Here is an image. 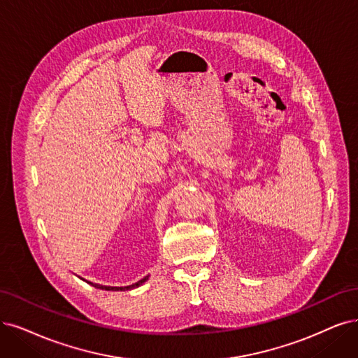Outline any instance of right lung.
<instances>
[{"instance_id":"add662e5","label":"right lung","mask_w":358,"mask_h":358,"mask_svg":"<svg viewBox=\"0 0 358 358\" xmlns=\"http://www.w3.org/2000/svg\"><path fill=\"white\" fill-rule=\"evenodd\" d=\"M84 280V279H83ZM145 280H149V275H145L144 279H141V280H138L137 283H132V285H129V286H103V285H97V283H91V282H87V283H90L91 286H94V287H97V289H103V290H129V289H136V287H138V286H141Z\"/></svg>"}]
</instances>
